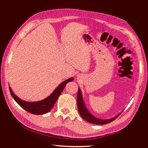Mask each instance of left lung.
Masks as SVG:
<instances>
[{
  "label": "left lung",
  "instance_id": "8db88e82",
  "mask_svg": "<svg viewBox=\"0 0 148 148\" xmlns=\"http://www.w3.org/2000/svg\"><path fill=\"white\" fill-rule=\"evenodd\" d=\"M77 106H78V110L81 117L83 118V119H84L85 121H86L92 123L97 124V125H103V124L110 123L117 118L121 114V113L116 116H115L114 118L110 119H107V120L100 119L95 117V116H94L89 113V112L86 108V106H85L83 99L82 92L80 89H79L78 90V94H77Z\"/></svg>",
  "mask_w": 148,
  "mask_h": 148
}]
</instances>
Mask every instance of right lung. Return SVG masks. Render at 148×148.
Listing matches in <instances>:
<instances>
[{"label":"right lung","instance_id":"add662e5","mask_svg":"<svg viewBox=\"0 0 148 148\" xmlns=\"http://www.w3.org/2000/svg\"><path fill=\"white\" fill-rule=\"evenodd\" d=\"M73 80V77L67 79L66 80L61 83L59 85L58 87L56 88V89L52 92V94L49 97L45 98L43 100L40 101L32 103L25 101L20 99L14 94L10 87H9V89L14 99L23 109L32 114H43L48 113L51 110V108L53 107L54 104L56 102V101L60 96L62 92L63 91L64 89L65 88L66 83L69 82H72Z\"/></svg>","mask_w":148,"mask_h":148}]
</instances>
